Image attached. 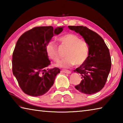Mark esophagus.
I'll list each match as a JSON object with an SVG mask.
<instances>
[{
  "label": "esophagus",
  "instance_id": "esophagus-1",
  "mask_svg": "<svg viewBox=\"0 0 123 123\" xmlns=\"http://www.w3.org/2000/svg\"><path fill=\"white\" fill-rule=\"evenodd\" d=\"M61 72L64 73L68 74H70V73H71V72H70V70H62Z\"/></svg>",
  "mask_w": 123,
  "mask_h": 123
}]
</instances>
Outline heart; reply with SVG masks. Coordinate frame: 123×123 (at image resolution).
I'll use <instances>...</instances> for the list:
<instances>
[{
    "label": "heart",
    "mask_w": 123,
    "mask_h": 123,
    "mask_svg": "<svg viewBox=\"0 0 123 123\" xmlns=\"http://www.w3.org/2000/svg\"><path fill=\"white\" fill-rule=\"evenodd\" d=\"M59 40L62 45L68 48L65 54V59L57 62L56 66L62 68H69L74 66L81 65L86 61L89 53L87 42L73 34H67L60 37ZM45 51L48 56L54 61L59 60L57 45L50 41L45 47Z\"/></svg>",
    "instance_id": "1"
}]
</instances>
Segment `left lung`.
<instances>
[{
	"label": "left lung",
	"instance_id": "left-lung-1",
	"mask_svg": "<svg viewBox=\"0 0 123 123\" xmlns=\"http://www.w3.org/2000/svg\"><path fill=\"white\" fill-rule=\"evenodd\" d=\"M84 38L88 45V57L84 63L74 70L81 75L80 84L75 88L84 94H92L105 86L111 67L109 49L102 37L84 26H68Z\"/></svg>",
	"mask_w": 123,
	"mask_h": 123
}]
</instances>
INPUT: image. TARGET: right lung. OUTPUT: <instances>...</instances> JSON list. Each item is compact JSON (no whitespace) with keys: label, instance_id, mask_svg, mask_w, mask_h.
<instances>
[{"label":"right lung","instance_id":"obj_1","mask_svg":"<svg viewBox=\"0 0 123 123\" xmlns=\"http://www.w3.org/2000/svg\"><path fill=\"white\" fill-rule=\"evenodd\" d=\"M63 27H35L18 39L12 55V72L25 94L41 96L53 85L60 69L47 68L50 61L45 47L54 35L63 31Z\"/></svg>","mask_w":123,"mask_h":123}]
</instances>
